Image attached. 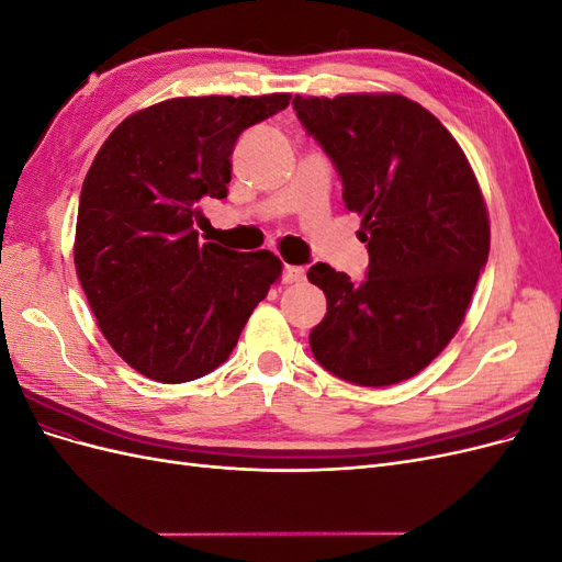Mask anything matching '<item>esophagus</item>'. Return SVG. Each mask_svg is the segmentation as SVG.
I'll use <instances>...</instances> for the list:
<instances>
[{"label":"esophagus","instance_id":"34e87169","mask_svg":"<svg viewBox=\"0 0 562 562\" xmlns=\"http://www.w3.org/2000/svg\"><path fill=\"white\" fill-rule=\"evenodd\" d=\"M281 279H283V283H297L304 279V269L295 267V265H285Z\"/></svg>","mask_w":562,"mask_h":562}]
</instances>
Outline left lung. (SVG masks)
Returning <instances> with one entry per match:
<instances>
[{
  "label": "left lung",
  "mask_w": 562,
  "mask_h": 562,
  "mask_svg": "<svg viewBox=\"0 0 562 562\" xmlns=\"http://www.w3.org/2000/svg\"><path fill=\"white\" fill-rule=\"evenodd\" d=\"M293 108L363 217L370 255L361 283L326 262L307 271L328 300L310 335L314 359L361 386L403 382L448 347L487 262L479 180L450 131L405 95H295Z\"/></svg>",
  "instance_id": "8db88e82"
}]
</instances>
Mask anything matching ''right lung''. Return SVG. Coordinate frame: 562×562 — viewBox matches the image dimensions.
<instances>
[{
    "mask_svg": "<svg viewBox=\"0 0 562 562\" xmlns=\"http://www.w3.org/2000/svg\"><path fill=\"white\" fill-rule=\"evenodd\" d=\"M288 93L171 98L126 116L81 187L75 267L110 347L140 375H209L281 277L269 250L201 244L203 196L225 199L236 138Z\"/></svg>",
    "mask_w": 562,
    "mask_h": 562,
    "instance_id": "add662e5",
    "label": "right lung"
}]
</instances>
